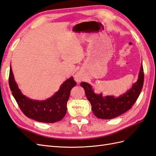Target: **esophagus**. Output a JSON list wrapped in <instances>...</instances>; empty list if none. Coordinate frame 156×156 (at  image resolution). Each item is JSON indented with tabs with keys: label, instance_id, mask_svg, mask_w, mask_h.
<instances>
[{
	"label": "esophagus",
	"instance_id": "1",
	"mask_svg": "<svg viewBox=\"0 0 156 156\" xmlns=\"http://www.w3.org/2000/svg\"><path fill=\"white\" fill-rule=\"evenodd\" d=\"M74 79H75V81L79 83L83 80V77L80 73H75L74 75Z\"/></svg>",
	"mask_w": 156,
	"mask_h": 156
}]
</instances>
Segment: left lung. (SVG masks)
Listing matches in <instances>:
<instances>
[{
  "label": "left lung",
  "instance_id": "obj_1",
  "mask_svg": "<svg viewBox=\"0 0 156 156\" xmlns=\"http://www.w3.org/2000/svg\"><path fill=\"white\" fill-rule=\"evenodd\" d=\"M144 84V69L142 62L137 81L133 83L130 89L119 97L102 96L94 93L93 87L86 82L80 85L85 90V95L91 105V109L98 119H112L130 109L138 98Z\"/></svg>",
  "mask_w": 156,
  "mask_h": 156
}]
</instances>
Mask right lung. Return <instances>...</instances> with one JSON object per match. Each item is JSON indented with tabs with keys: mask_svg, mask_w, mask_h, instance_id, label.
I'll use <instances>...</instances> for the list:
<instances>
[{
	"mask_svg": "<svg viewBox=\"0 0 156 156\" xmlns=\"http://www.w3.org/2000/svg\"><path fill=\"white\" fill-rule=\"evenodd\" d=\"M9 82L12 95L22 112L30 119L44 123H54L63 119L67 112V102L71 90L77 85L71 77L62 83L54 95L39 101L31 99L22 94L15 81L11 66Z\"/></svg>",
	"mask_w": 156,
	"mask_h": 156,
	"instance_id": "1",
	"label": "right lung"
}]
</instances>
